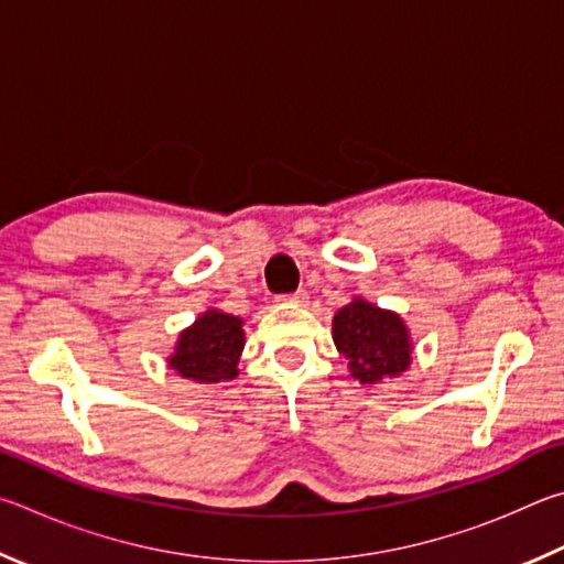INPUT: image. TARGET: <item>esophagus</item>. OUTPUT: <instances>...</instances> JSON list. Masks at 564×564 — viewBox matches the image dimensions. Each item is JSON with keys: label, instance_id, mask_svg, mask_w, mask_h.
Here are the masks:
<instances>
[{"label": "esophagus", "instance_id": "1", "mask_svg": "<svg viewBox=\"0 0 564 564\" xmlns=\"http://www.w3.org/2000/svg\"><path fill=\"white\" fill-rule=\"evenodd\" d=\"M280 302H292V304H307V300H310V294L304 292V290H297V292H292V294H280V297H276Z\"/></svg>", "mask_w": 564, "mask_h": 564}]
</instances>
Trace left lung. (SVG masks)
<instances>
[{
    "instance_id": "1",
    "label": "left lung",
    "mask_w": 564,
    "mask_h": 564,
    "mask_svg": "<svg viewBox=\"0 0 564 564\" xmlns=\"http://www.w3.org/2000/svg\"><path fill=\"white\" fill-rule=\"evenodd\" d=\"M332 334L359 383L397 379L411 367V334L397 312L357 297L334 314Z\"/></svg>"
}]
</instances>
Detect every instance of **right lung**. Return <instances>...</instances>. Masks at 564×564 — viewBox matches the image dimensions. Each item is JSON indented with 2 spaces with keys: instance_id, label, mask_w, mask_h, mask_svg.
I'll use <instances>...</instances> for the list:
<instances>
[{
  "instance_id": "1",
  "label": "right lung",
  "mask_w": 564,
  "mask_h": 564,
  "mask_svg": "<svg viewBox=\"0 0 564 564\" xmlns=\"http://www.w3.org/2000/svg\"><path fill=\"white\" fill-rule=\"evenodd\" d=\"M242 347V319L220 310H207L195 324L181 332L167 367L177 377L195 383L232 381L240 373L237 364H240Z\"/></svg>"
}]
</instances>
